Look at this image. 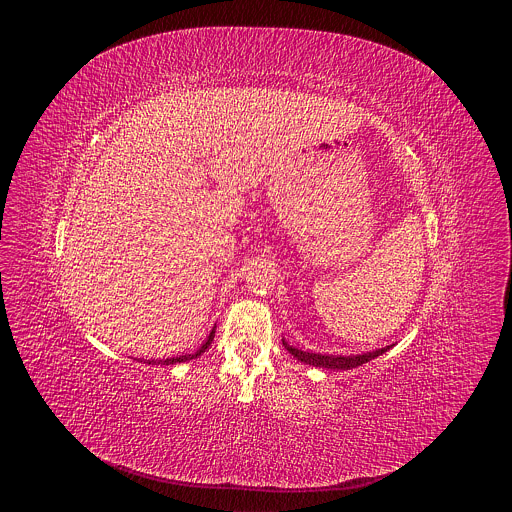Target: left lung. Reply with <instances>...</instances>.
<instances>
[{"label": "left lung", "mask_w": 512, "mask_h": 512, "mask_svg": "<svg viewBox=\"0 0 512 512\" xmlns=\"http://www.w3.org/2000/svg\"><path fill=\"white\" fill-rule=\"evenodd\" d=\"M283 346L287 348L289 354H294L298 360L306 362V364H312V367H320V369H334V371H350V369H356L360 367V364L369 362L377 356H381L383 352H387V348H379V350H373V352H364V354H356V356H332V354H314V352H304V350H298L294 346H289L285 340H283Z\"/></svg>", "instance_id": "left-lung-1"}]
</instances>
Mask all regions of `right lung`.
<instances>
[{"label":"right lung","mask_w":512,"mask_h":512,"mask_svg":"<svg viewBox=\"0 0 512 512\" xmlns=\"http://www.w3.org/2000/svg\"><path fill=\"white\" fill-rule=\"evenodd\" d=\"M212 340H214V330L208 334L206 342H204V344H202V346H200V348H198L194 354H182V356H174V358H166V360H158V362H156V360H150L148 364H176V362H186V360L198 358V356H200V354H202V352H204V350L210 346V342H212ZM143 362H145V360H143Z\"/></svg>","instance_id":"add662e5"}]
</instances>
